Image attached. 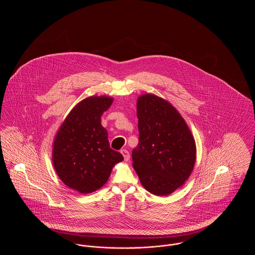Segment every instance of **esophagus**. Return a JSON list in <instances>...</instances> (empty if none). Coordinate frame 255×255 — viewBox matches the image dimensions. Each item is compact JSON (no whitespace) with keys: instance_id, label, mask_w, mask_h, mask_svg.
<instances>
[{"instance_id":"34e87169","label":"esophagus","mask_w":255,"mask_h":255,"mask_svg":"<svg viewBox=\"0 0 255 255\" xmlns=\"http://www.w3.org/2000/svg\"><path fill=\"white\" fill-rule=\"evenodd\" d=\"M121 153H122V156H123V158H124V160H125V161L129 160V158H130V154H129V152H128L126 149H122V151H121Z\"/></svg>"}]
</instances>
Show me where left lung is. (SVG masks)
<instances>
[{
	"mask_svg": "<svg viewBox=\"0 0 255 255\" xmlns=\"http://www.w3.org/2000/svg\"><path fill=\"white\" fill-rule=\"evenodd\" d=\"M138 144L132 151L133 166L152 194L165 196L183 184L194 167L193 135L179 112L154 95L137 99Z\"/></svg>",
	"mask_w": 255,
	"mask_h": 255,
	"instance_id": "8db88e82",
	"label": "left lung"
}]
</instances>
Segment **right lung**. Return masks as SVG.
Returning a JSON list of instances; mask_svg holds the SVG:
<instances>
[{
	"mask_svg": "<svg viewBox=\"0 0 255 255\" xmlns=\"http://www.w3.org/2000/svg\"><path fill=\"white\" fill-rule=\"evenodd\" d=\"M113 98L91 97L73 108L58 131L53 143L52 160L61 181L80 193L102 187L114 165L123 159L110 147L101 116Z\"/></svg>",
	"mask_w": 255,
	"mask_h": 255,
	"instance_id": "add662e5",
	"label": "right lung"
}]
</instances>
